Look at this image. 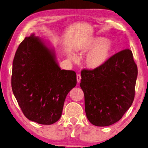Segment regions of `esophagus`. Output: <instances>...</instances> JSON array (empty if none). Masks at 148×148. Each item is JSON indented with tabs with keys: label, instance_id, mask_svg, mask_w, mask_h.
Returning <instances> with one entry per match:
<instances>
[{
	"label": "esophagus",
	"instance_id": "esophagus-1",
	"mask_svg": "<svg viewBox=\"0 0 148 148\" xmlns=\"http://www.w3.org/2000/svg\"><path fill=\"white\" fill-rule=\"evenodd\" d=\"M77 82L79 83L80 82V80H81V79H82L81 75H80L79 74H78L77 76Z\"/></svg>",
	"mask_w": 148,
	"mask_h": 148
}]
</instances>
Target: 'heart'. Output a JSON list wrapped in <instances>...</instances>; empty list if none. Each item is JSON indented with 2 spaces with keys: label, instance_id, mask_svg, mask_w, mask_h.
Here are the masks:
<instances>
[{
  "label": "heart",
  "instance_id": "1",
  "mask_svg": "<svg viewBox=\"0 0 148 148\" xmlns=\"http://www.w3.org/2000/svg\"><path fill=\"white\" fill-rule=\"evenodd\" d=\"M82 51L88 52L85 62L89 69H97L104 65L109 59L113 50V44L102 37H95L89 39L82 47ZM70 59L76 60L73 53L69 55Z\"/></svg>",
  "mask_w": 148,
  "mask_h": 148
}]
</instances>
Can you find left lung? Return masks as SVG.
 <instances>
[{"mask_svg":"<svg viewBox=\"0 0 148 148\" xmlns=\"http://www.w3.org/2000/svg\"><path fill=\"white\" fill-rule=\"evenodd\" d=\"M137 75V65L128 49L110 57L99 68L83 69L80 87L89 122L106 127L122 119L133 102Z\"/></svg>","mask_w":148,"mask_h":148,"instance_id":"1","label":"left lung"}]
</instances>
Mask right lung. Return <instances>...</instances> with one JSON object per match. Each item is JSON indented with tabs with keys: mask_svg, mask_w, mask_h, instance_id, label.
<instances>
[{
	"mask_svg": "<svg viewBox=\"0 0 148 148\" xmlns=\"http://www.w3.org/2000/svg\"><path fill=\"white\" fill-rule=\"evenodd\" d=\"M76 84V73L61 70L54 50L43 40L33 33L20 43L13 62L12 88L26 118L42 125L56 122Z\"/></svg>",
	"mask_w": 148,
	"mask_h": 148,
	"instance_id": "add662e5",
	"label": "right lung"
}]
</instances>
